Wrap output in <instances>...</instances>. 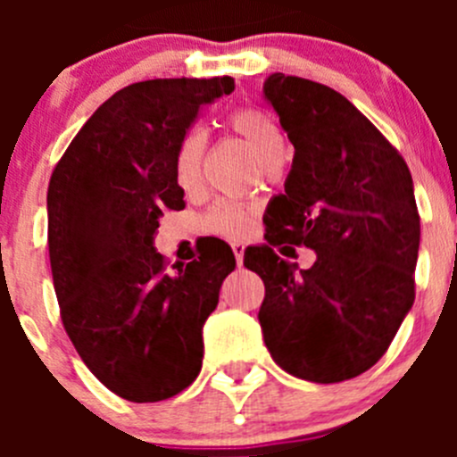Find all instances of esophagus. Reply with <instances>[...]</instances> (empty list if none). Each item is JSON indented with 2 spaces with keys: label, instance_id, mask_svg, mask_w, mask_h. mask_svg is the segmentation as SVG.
<instances>
[{
  "label": "esophagus",
  "instance_id": "obj_1",
  "mask_svg": "<svg viewBox=\"0 0 457 457\" xmlns=\"http://www.w3.org/2000/svg\"><path fill=\"white\" fill-rule=\"evenodd\" d=\"M232 252H234V258H237V265L241 267L243 265V256H245V245L238 241L232 243Z\"/></svg>",
  "mask_w": 457,
  "mask_h": 457
}]
</instances>
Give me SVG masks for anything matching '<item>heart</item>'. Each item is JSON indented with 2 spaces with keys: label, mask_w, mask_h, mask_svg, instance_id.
<instances>
[{
  "label": "heart",
  "mask_w": 457,
  "mask_h": 457,
  "mask_svg": "<svg viewBox=\"0 0 457 457\" xmlns=\"http://www.w3.org/2000/svg\"><path fill=\"white\" fill-rule=\"evenodd\" d=\"M229 128L241 135L262 165L283 159L285 139L278 123L258 108H238L229 114ZM207 137L201 128H192L177 150V181L190 190L199 183ZM207 229L223 237H243L250 229V212L237 203H216L205 216Z\"/></svg>",
  "instance_id": "obj_1"
}]
</instances>
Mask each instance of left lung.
<instances>
[{
    "mask_svg": "<svg viewBox=\"0 0 457 457\" xmlns=\"http://www.w3.org/2000/svg\"><path fill=\"white\" fill-rule=\"evenodd\" d=\"M265 99L294 145L285 195L262 219L267 245L243 265L265 283L258 320L276 365L303 380L371 370L416 298L420 214L403 154L340 92L274 72ZM312 246L298 270L273 250Z\"/></svg>",
    "mask_w": 457,
    "mask_h": 457,
    "instance_id": "1",
    "label": "left lung"
}]
</instances>
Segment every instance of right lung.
I'll return each instance as SVG.
<instances>
[{"label": "right lung", "mask_w": 457, "mask_h": 457, "mask_svg": "<svg viewBox=\"0 0 457 457\" xmlns=\"http://www.w3.org/2000/svg\"><path fill=\"white\" fill-rule=\"evenodd\" d=\"M232 77L150 79L114 92L57 161L48 186V254L63 329L86 367L130 403L190 386L203 322L234 270L216 241L172 272L152 247L163 210H183L177 150Z\"/></svg>", "instance_id": "add662e5"}]
</instances>
